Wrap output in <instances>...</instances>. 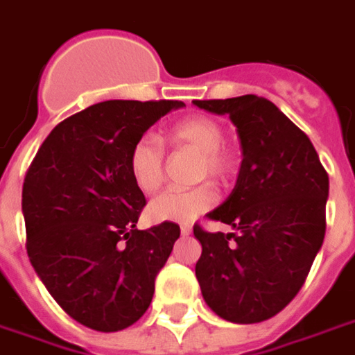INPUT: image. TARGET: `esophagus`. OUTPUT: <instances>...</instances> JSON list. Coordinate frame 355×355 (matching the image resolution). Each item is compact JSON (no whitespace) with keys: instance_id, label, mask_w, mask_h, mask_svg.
<instances>
[{"instance_id":"obj_1","label":"esophagus","mask_w":355,"mask_h":355,"mask_svg":"<svg viewBox=\"0 0 355 355\" xmlns=\"http://www.w3.org/2000/svg\"><path fill=\"white\" fill-rule=\"evenodd\" d=\"M180 233H182V235H190L191 225H180Z\"/></svg>"}]
</instances>
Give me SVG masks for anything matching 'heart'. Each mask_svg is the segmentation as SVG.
Wrapping results in <instances>:
<instances>
[{"label":"heart","instance_id":"1","mask_svg":"<svg viewBox=\"0 0 355 355\" xmlns=\"http://www.w3.org/2000/svg\"><path fill=\"white\" fill-rule=\"evenodd\" d=\"M169 143L177 148H188L199 156L198 178L211 177L224 180L235 169V156L224 144V128L209 116H190L171 125ZM130 173L143 193H152L164 180V148L150 135L137 139L130 152ZM216 203V191L209 184L191 190H165L148 205L152 222L184 224L196 220Z\"/></svg>","mask_w":355,"mask_h":355}]
</instances>
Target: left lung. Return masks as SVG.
I'll use <instances>...</instances> for the list:
<instances>
[{"label": "left lung", "mask_w": 355, "mask_h": 355, "mask_svg": "<svg viewBox=\"0 0 355 355\" xmlns=\"http://www.w3.org/2000/svg\"><path fill=\"white\" fill-rule=\"evenodd\" d=\"M237 128V182L209 218L235 233H209L196 277L205 303L233 324L269 320L297 295L325 235L329 177L311 139L269 99L241 96L193 101Z\"/></svg>", "instance_id": "1"}]
</instances>
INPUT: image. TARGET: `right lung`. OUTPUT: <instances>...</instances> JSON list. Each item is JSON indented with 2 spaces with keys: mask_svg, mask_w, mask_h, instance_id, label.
Instances as JSON below:
<instances>
[{
  "mask_svg": "<svg viewBox=\"0 0 355 355\" xmlns=\"http://www.w3.org/2000/svg\"><path fill=\"white\" fill-rule=\"evenodd\" d=\"M182 101L111 99L58 124L44 139L22 188L28 256L44 288L90 329H125L150 306L154 282L180 227L137 230L143 191L130 152Z\"/></svg>",
  "mask_w": 355,
  "mask_h": 355,
  "instance_id": "obj_1",
  "label": "right lung"
}]
</instances>
